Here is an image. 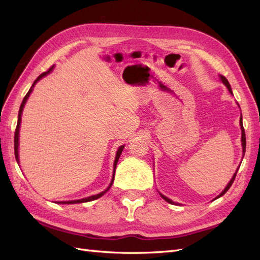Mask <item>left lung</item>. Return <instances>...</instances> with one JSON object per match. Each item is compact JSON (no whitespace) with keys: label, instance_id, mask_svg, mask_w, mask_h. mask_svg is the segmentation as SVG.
<instances>
[{"label":"left lung","instance_id":"1","mask_svg":"<svg viewBox=\"0 0 260 260\" xmlns=\"http://www.w3.org/2000/svg\"><path fill=\"white\" fill-rule=\"evenodd\" d=\"M221 80H222V82L223 84L227 86V88H228V90L233 93V90H231V87H230V84H229V81L227 80V78H225V77H223V76H221ZM240 126H241V144H242V153H244V155H245V152H246V134H245V129H244V126H242V117H240ZM239 169V168H238ZM237 172H238V170L236 171V173L234 174V176H233V179L230 180V182L228 183V185L225 186V189L220 193V196H218V198H220V197H222L225 192H227L229 189H230V186L233 185V183H234V181H235V179H236V175H237ZM161 197L164 199L165 201L167 202H169V203H171V204H174V202L172 201V200H170V199H168L167 197H164V196H162L161 194Z\"/></svg>","mask_w":260,"mask_h":260}]
</instances>
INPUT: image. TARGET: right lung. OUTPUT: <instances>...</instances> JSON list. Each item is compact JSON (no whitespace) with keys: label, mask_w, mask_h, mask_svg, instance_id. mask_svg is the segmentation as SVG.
Masks as SVG:
<instances>
[{"label":"right lung","mask_w":260,"mask_h":260,"mask_svg":"<svg viewBox=\"0 0 260 260\" xmlns=\"http://www.w3.org/2000/svg\"><path fill=\"white\" fill-rule=\"evenodd\" d=\"M52 68L53 67H51V68H49V70L48 71H46V73H43V74H41L40 76L38 77V78L35 80V82H33V85H32V87L30 88V90L27 91V93L26 95L24 96V98H23V101H22V104H21V106H20V109H19V116H18V124H16V128H15V133H14V155H15V158H16V162H18V164H19V151H18V147H19V131H20V124H21V115H22V110H23V107H24V104L26 103V101H27V98H29V96H30V93H31V91H32V88L35 87V85L37 84V81H39L40 80L42 77H45L47 74H49L50 73V71L52 70ZM123 150H124V145H121L119 148H118V151H117V153H116V157H115V162H114V174H113V179H112V182H110V184H109V186H108V189L107 190H105V191H103V192H101L99 193V194H96V196H91V197H89V198H86V199H81V200H75V201H60V202H57V203H62V204H74V203H82V202H89V201H92V200H96V199H98V198H101V197H103L105 193H106V191H108L109 190V187L112 186V184H113V182H114V176H115V170H116V165H117V162H118V158H119V156H120V154H121V152H123Z\"/></svg>","instance_id":"obj_1"}]
</instances>
